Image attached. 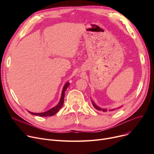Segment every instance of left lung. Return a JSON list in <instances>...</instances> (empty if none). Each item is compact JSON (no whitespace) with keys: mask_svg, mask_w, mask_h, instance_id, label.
Returning a JSON list of instances; mask_svg holds the SVG:
<instances>
[{"mask_svg":"<svg viewBox=\"0 0 154 154\" xmlns=\"http://www.w3.org/2000/svg\"><path fill=\"white\" fill-rule=\"evenodd\" d=\"M92 101V105H93V106L97 109V110H102V111H103V112H107V109H101V108H100V107H99L97 106V105L92 101V100H91ZM119 108H120V107H119ZM115 109H112V110H110V111H113V110H114Z\"/></svg>","mask_w":154,"mask_h":154,"instance_id":"8db88e82","label":"left lung"}]
</instances>
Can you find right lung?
<instances>
[{
    "mask_svg": "<svg viewBox=\"0 0 154 154\" xmlns=\"http://www.w3.org/2000/svg\"><path fill=\"white\" fill-rule=\"evenodd\" d=\"M70 84L69 82H67L66 84H65L63 90L62 92V95H61V97L60 99V101L59 102V103L56 106L54 107L53 108L51 109L50 110H48L46 112H42V113H34V112H31L28 111L30 114L32 115H35V116H38L40 117H48V116H52L54 114H55L56 113H57L59 110L62 108L63 104V101H64V96H65V91H66V89L67 88V87L69 86Z\"/></svg>",
    "mask_w": 154,
    "mask_h": 154,
    "instance_id": "add662e5",
    "label": "right lung"
}]
</instances>
